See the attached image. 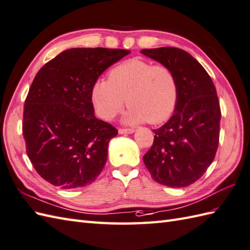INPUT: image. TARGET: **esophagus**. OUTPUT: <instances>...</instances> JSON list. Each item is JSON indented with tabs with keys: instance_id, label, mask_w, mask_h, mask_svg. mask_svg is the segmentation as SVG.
I'll return each mask as SVG.
<instances>
[{
	"instance_id": "obj_1",
	"label": "esophagus",
	"mask_w": 250,
	"mask_h": 250,
	"mask_svg": "<svg viewBox=\"0 0 250 250\" xmlns=\"http://www.w3.org/2000/svg\"><path fill=\"white\" fill-rule=\"evenodd\" d=\"M134 129H119L118 133L119 134H132V133H134Z\"/></svg>"
}]
</instances>
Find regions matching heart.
Listing matches in <instances>:
<instances>
[{
  "label": "heart",
  "instance_id": "obj_1",
  "mask_svg": "<svg viewBox=\"0 0 250 250\" xmlns=\"http://www.w3.org/2000/svg\"><path fill=\"white\" fill-rule=\"evenodd\" d=\"M179 96L178 80L172 69L153 65L143 59H132L113 68L108 81L92 85L91 101L99 117L111 121L129 105L125 121L152 125L166 121L175 111Z\"/></svg>",
  "mask_w": 250,
  "mask_h": 250
}]
</instances>
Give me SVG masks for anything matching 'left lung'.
Listing matches in <instances>:
<instances>
[{"label": "left lung", "instance_id": "1", "mask_svg": "<svg viewBox=\"0 0 250 250\" xmlns=\"http://www.w3.org/2000/svg\"><path fill=\"white\" fill-rule=\"evenodd\" d=\"M141 53L175 72L179 96L175 113L154 132L144 163L154 181L184 188L204 176L219 142L220 107L215 86L206 69L188 52L171 46Z\"/></svg>", "mask_w": 250, "mask_h": 250}]
</instances>
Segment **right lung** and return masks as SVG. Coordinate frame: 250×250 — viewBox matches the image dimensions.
Returning a JSON list of instances; mask_svg holds the SVG:
<instances>
[{
    "mask_svg": "<svg viewBox=\"0 0 250 250\" xmlns=\"http://www.w3.org/2000/svg\"><path fill=\"white\" fill-rule=\"evenodd\" d=\"M131 51L73 48L48 62L35 77L24 104L26 153L45 181L65 189L95 181L118 131L96 118L91 88Z\"/></svg>",
    "mask_w": 250,
    "mask_h": 250,
    "instance_id": "add662e5",
    "label": "right lung"
}]
</instances>
